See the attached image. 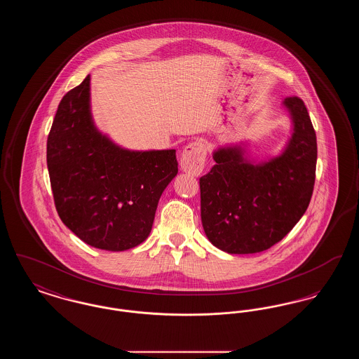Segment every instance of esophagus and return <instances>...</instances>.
<instances>
[{
	"label": "esophagus",
	"instance_id": "34e87169",
	"mask_svg": "<svg viewBox=\"0 0 359 359\" xmlns=\"http://www.w3.org/2000/svg\"><path fill=\"white\" fill-rule=\"evenodd\" d=\"M207 147L202 140L189 142L180 156V167L191 175H201L205 168Z\"/></svg>",
	"mask_w": 359,
	"mask_h": 359
}]
</instances>
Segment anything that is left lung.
<instances>
[{"label":"left lung","instance_id":"1","mask_svg":"<svg viewBox=\"0 0 359 359\" xmlns=\"http://www.w3.org/2000/svg\"><path fill=\"white\" fill-rule=\"evenodd\" d=\"M294 129L285 152L261 165L238 149L214 154L199 179L201 215L210 242L230 255L259 253L284 238L311 202L316 176V133L302 98H285Z\"/></svg>","mask_w":359,"mask_h":359}]
</instances>
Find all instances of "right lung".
<instances>
[{
  "label": "right lung",
  "mask_w": 359,
  "mask_h": 359,
  "mask_svg": "<svg viewBox=\"0 0 359 359\" xmlns=\"http://www.w3.org/2000/svg\"><path fill=\"white\" fill-rule=\"evenodd\" d=\"M90 75L62 98L47 140L56 211L90 246L121 252L148 238L163 191L177 173L176 151L129 152L97 132Z\"/></svg>",
  "instance_id": "add662e5"
}]
</instances>
